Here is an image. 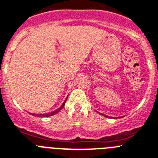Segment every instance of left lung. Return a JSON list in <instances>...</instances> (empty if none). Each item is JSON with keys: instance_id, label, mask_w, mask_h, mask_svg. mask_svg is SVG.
Here are the masks:
<instances>
[{"instance_id": "obj_1", "label": "left lung", "mask_w": 158, "mask_h": 158, "mask_svg": "<svg viewBox=\"0 0 158 158\" xmlns=\"http://www.w3.org/2000/svg\"><path fill=\"white\" fill-rule=\"evenodd\" d=\"M99 114H101L102 116H105V117H108V118H113V117H112V116H110V117H109V116H105V115H104V114H102V113H99Z\"/></svg>"}]
</instances>
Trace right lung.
Returning a JSON list of instances; mask_svg holds the SVG:
<instances>
[{
  "label": "right lung",
  "mask_w": 158,
  "mask_h": 158,
  "mask_svg": "<svg viewBox=\"0 0 158 158\" xmlns=\"http://www.w3.org/2000/svg\"><path fill=\"white\" fill-rule=\"evenodd\" d=\"M67 97H68V95H67ZM67 97L66 98V99L64 100V102L63 103V104L60 106V108H58V109L54 110V111H53V112H48V113H46V114H35V113H30L31 115H33V116H41V117H49V116H54V115H55V114H57L58 112H60V110L63 109V108L64 107L65 105V103H66V101H67Z\"/></svg>",
  "instance_id": "1"
}]
</instances>
